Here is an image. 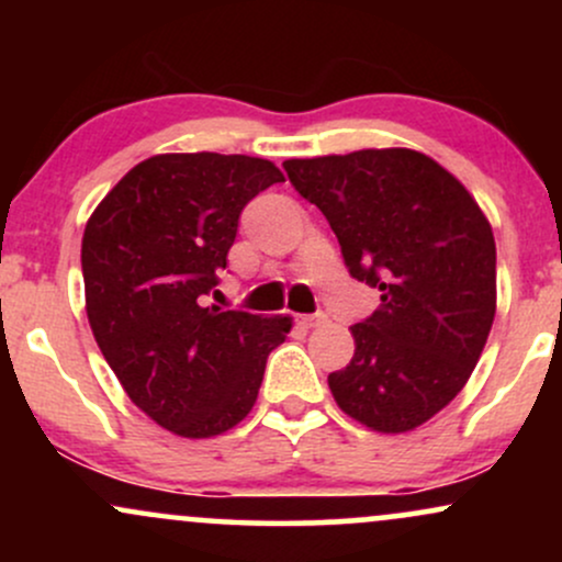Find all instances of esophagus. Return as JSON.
<instances>
[{
    "instance_id": "34e87169",
    "label": "esophagus",
    "mask_w": 562,
    "mask_h": 562,
    "mask_svg": "<svg viewBox=\"0 0 562 562\" xmlns=\"http://www.w3.org/2000/svg\"><path fill=\"white\" fill-rule=\"evenodd\" d=\"M327 322L325 314H301L299 317V325L306 327V330H312V327H322Z\"/></svg>"
}]
</instances>
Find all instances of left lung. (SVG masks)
Listing matches in <instances>:
<instances>
[{
    "instance_id": "obj_1",
    "label": "left lung",
    "mask_w": 562,
    "mask_h": 562,
    "mask_svg": "<svg viewBox=\"0 0 562 562\" xmlns=\"http://www.w3.org/2000/svg\"><path fill=\"white\" fill-rule=\"evenodd\" d=\"M325 214L353 280L380 290L330 372L335 404L378 434H406L465 389L496 314V245L465 184L409 147L285 160Z\"/></svg>"
}]
</instances>
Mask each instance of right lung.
<instances>
[{"instance_id":"1","label":"right lung","mask_w":562,"mask_h":562,"mask_svg":"<svg viewBox=\"0 0 562 562\" xmlns=\"http://www.w3.org/2000/svg\"><path fill=\"white\" fill-rule=\"evenodd\" d=\"M285 182L272 160L160 153L89 216L83 295L97 346L134 404L182 438L227 434L259 396L293 317L205 306L250 198Z\"/></svg>"}]
</instances>
